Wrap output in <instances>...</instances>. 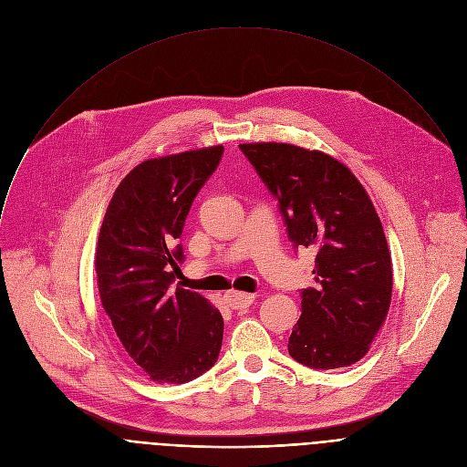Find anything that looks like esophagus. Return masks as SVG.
Listing matches in <instances>:
<instances>
[{
	"label": "esophagus",
	"mask_w": 467,
	"mask_h": 467,
	"mask_svg": "<svg viewBox=\"0 0 467 467\" xmlns=\"http://www.w3.org/2000/svg\"><path fill=\"white\" fill-rule=\"evenodd\" d=\"M254 301V296L253 294H245V292H236V290H231L225 294V303L238 310V308H247L251 303Z\"/></svg>",
	"instance_id": "esophagus-1"
}]
</instances>
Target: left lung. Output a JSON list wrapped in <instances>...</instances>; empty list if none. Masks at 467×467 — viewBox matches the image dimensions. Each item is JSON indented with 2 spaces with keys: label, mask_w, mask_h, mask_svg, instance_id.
<instances>
[{
  "label": "left lung",
  "mask_w": 467,
  "mask_h": 467,
  "mask_svg": "<svg viewBox=\"0 0 467 467\" xmlns=\"http://www.w3.org/2000/svg\"><path fill=\"white\" fill-rule=\"evenodd\" d=\"M277 197L296 247L316 253V286L301 292L288 353L314 369L358 362L391 301V256L371 199L351 170L294 144H240Z\"/></svg>",
  "instance_id": "left-lung-1"
}]
</instances>
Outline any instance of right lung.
<instances>
[{"mask_svg": "<svg viewBox=\"0 0 467 467\" xmlns=\"http://www.w3.org/2000/svg\"><path fill=\"white\" fill-rule=\"evenodd\" d=\"M222 155L223 146H213L144 161L116 188L99 229L94 264L101 305L127 355L159 384L203 375L222 349L220 310L173 286L184 258L175 242Z\"/></svg>", "mask_w": 467, "mask_h": 467, "instance_id": "right-lung-1", "label": "right lung"}]
</instances>
